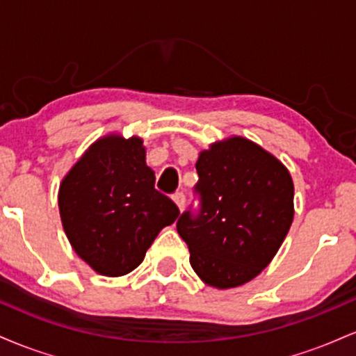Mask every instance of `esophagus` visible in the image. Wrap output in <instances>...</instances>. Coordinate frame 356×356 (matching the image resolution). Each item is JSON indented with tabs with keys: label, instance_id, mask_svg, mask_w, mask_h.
I'll return each mask as SVG.
<instances>
[{
	"label": "esophagus",
	"instance_id": "1",
	"mask_svg": "<svg viewBox=\"0 0 356 356\" xmlns=\"http://www.w3.org/2000/svg\"><path fill=\"white\" fill-rule=\"evenodd\" d=\"M174 202L177 204L179 211H184V207H186V195H184V192H177V194H174Z\"/></svg>",
	"mask_w": 356,
	"mask_h": 356
}]
</instances>
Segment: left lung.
Here are the masks:
<instances>
[{
    "label": "left lung",
    "instance_id": "8db88e82",
    "mask_svg": "<svg viewBox=\"0 0 356 356\" xmlns=\"http://www.w3.org/2000/svg\"><path fill=\"white\" fill-rule=\"evenodd\" d=\"M201 212H184L179 236L207 286L238 288L276 256L295 218L289 170L249 138L232 136L201 150L195 162Z\"/></svg>",
    "mask_w": 356,
    "mask_h": 356
}]
</instances>
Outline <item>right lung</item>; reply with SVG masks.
Masks as SVG:
<instances>
[{
	"label": "right lung",
	"mask_w": 356,
	"mask_h": 356,
	"mask_svg": "<svg viewBox=\"0 0 356 356\" xmlns=\"http://www.w3.org/2000/svg\"><path fill=\"white\" fill-rule=\"evenodd\" d=\"M140 137L107 134L68 170L58 209L73 251L102 276H124L144 261L154 239L179 218L177 206L155 191Z\"/></svg>",
	"instance_id": "add662e5"
}]
</instances>
